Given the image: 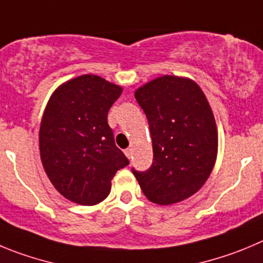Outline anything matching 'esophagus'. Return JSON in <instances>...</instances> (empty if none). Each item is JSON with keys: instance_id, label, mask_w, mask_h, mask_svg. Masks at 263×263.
Wrapping results in <instances>:
<instances>
[{"instance_id": "34e87169", "label": "esophagus", "mask_w": 263, "mask_h": 263, "mask_svg": "<svg viewBox=\"0 0 263 263\" xmlns=\"http://www.w3.org/2000/svg\"><path fill=\"white\" fill-rule=\"evenodd\" d=\"M124 154H126L127 157H128V158H131V154H132V151L131 149H126V151H124Z\"/></svg>"}]
</instances>
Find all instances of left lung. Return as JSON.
<instances>
[{
    "mask_svg": "<svg viewBox=\"0 0 263 263\" xmlns=\"http://www.w3.org/2000/svg\"><path fill=\"white\" fill-rule=\"evenodd\" d=\"M149 122L153 163L132 168L143 193L158 205L195 195L212 174L218 153V129L208 98L188 78L163 75L135 92Z\"/></svg>",
    "mask_w": 263,
    "mask_h": 263,
    "instance_id": "1",
    "label": "left lung"
}]
</instances>
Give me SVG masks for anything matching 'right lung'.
<instances>
[{"label": "right lung", "instance_id": "1", "mask_svg": "<svg viewBox=\"0 0 263 263\" xmlns=\"http://www.w3.org/2000/svg\"><path fill=\"white\" fill-rule=\"evenodd\" d=\"M122 92L88 73L61 84L46 104L39 132L41 162L54 188L72 202L104 201L117 171L129 163L107 124L109 109Z\"/></svg>", "mask_w": 263, "mask_h": 263}]
</instances>
